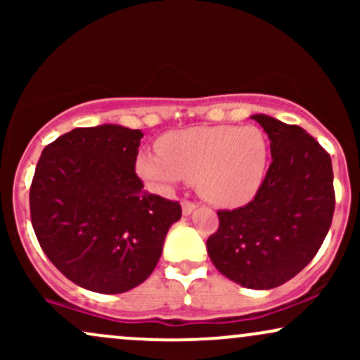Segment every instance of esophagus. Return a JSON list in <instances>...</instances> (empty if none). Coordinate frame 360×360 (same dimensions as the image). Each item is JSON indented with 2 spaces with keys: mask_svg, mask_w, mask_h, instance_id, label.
<instances>
[{
  "mask_svg": "<svg viewBox=\"0 0 360 360\" xmlns=\"http://www.w3.org/2000/svg\"><path fill=\"white\" fill-rule=\"evenodd\" d=\"M181 206H183L184 214H191L194 210H196V203H193V201H188V200L181 201Z\"/></svg>",
  "mask_w": 360,
  "mask_h": 360,
  "instance_id": "1",
  "label": "esophagus"
}]
</instances>
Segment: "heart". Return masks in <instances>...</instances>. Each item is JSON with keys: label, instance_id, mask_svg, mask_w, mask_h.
<instances>
[{"label": "heart", "instance_id": "heart-1", "mask_svg": "<svg viewBox=\"0 0 360 360\" xmlns=\"http://www.w3.org/2000/svg\"><path fill=\"white\" fill-rule=\"evenodd\" d=\"M160 152L139 157V174L159 189L191 181L208 201L235 208L266 179L269 146L257 127H194L167 134Z\"/></svg>", "mask_w": 360, "mask_h": 360}]
</instances>
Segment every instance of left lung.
<instances>
[{
  "label": "left lung",
  "instance_id": "left-lung-1",
  "mask_svg": "<svg viewBox=\"0 0 360 360\" xmlns=\"http://www.w3.org/2000/svg\"><path fill=\"white\" fill-rule=\"evenodd\" d=\"M271 140L266 179L245 206L218 212L206 242L218 271L250 289L278 288L311 262L335 210L332 159L298 125L254 115Z\"/></svg>",
  "mask_w": 360,
  "mask_h": 360
}]
</instances>
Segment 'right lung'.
I'll return each mask as SVG.
<instances>
[{"label":"right lung","instance_id":"1","mask_svg":"<svg viewBox=\"0 0 360 360\" xmlns=\"http://www.w3.org/2000/svg\"><path fill=\"white\" fill-rule=\"evenodd\" d=\"M140 130L74 128L44 148L30 218L49 260L77 286L118 295L155 269L179 201L143 189L135 172Z\"/></svg>","mask_w":360,"mask_h":360}]
</instances>
